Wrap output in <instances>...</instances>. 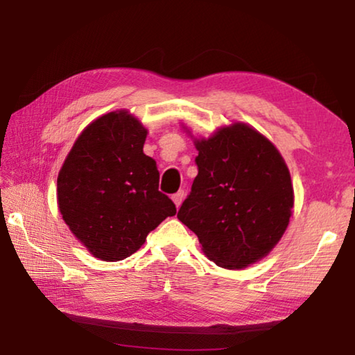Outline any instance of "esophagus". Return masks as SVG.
<instances>
[{
    "mask_svg": "<svg viewBox=\"0 0 355 355\" xmlns=\"http://www.w3.org/2000/svg\"><path fill=\"white\" fill-rule=\"evenodd\" d=\"M183 199H184V191H178L177 194L172 196V200H173V203H175L177 208H180V205H182Z\"/></svg>",
    "mask_w": 355,
    "mask_h": 355,
    "instance_id": "esophagus-1",
    "label": "esophagus"
}]
</instances>
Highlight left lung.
Masks as SVG:
<instances>
[{"label":"left lung","instance_id":"1","mask_svg":"<svg viewBox=\"0 0 355 355\" xmlns=\"http://www.w3.org/2000/svg\"><path fill=\"white\" fill-rule=\"evenodd\" d=\"M194 146L199 173L177 218L218 266L243 269L260 261L284 236L293 214L285 159L266 136L243 122L194 137Z\"/></svg>","mask_w":355,"mask_h":355}]
</instances>
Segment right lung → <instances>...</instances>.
<instances>
[{"label": "right lung", "mask_w": 355, "mask_h": 355, "mask_svg": "<svg viewBox=\"0 0 355 355\" xmlns=\"http://www.w3.org/2000/svg\"><path fill=\"white\" fill-rule=\"evenodd\" d=\"M147 128L127 110L103 114L76 137L58 175V207L95 258L119 261L177 208L158 191L156 161L144 153Z\"/></svg>", "instance_id": "right-lung-1"}]
</instances>
